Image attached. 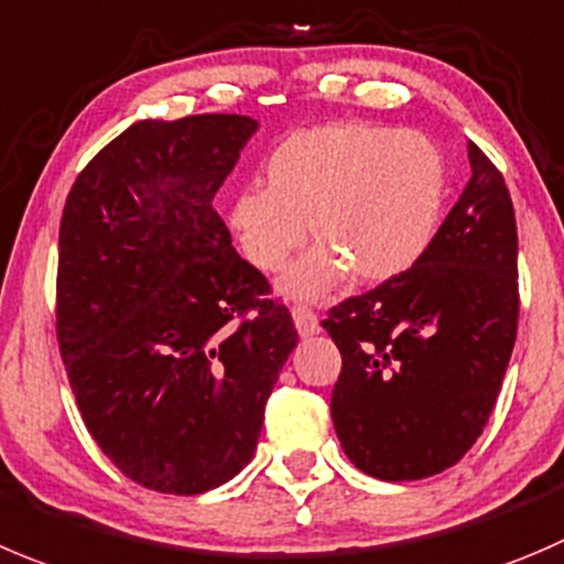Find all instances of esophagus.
Listing matches in <instances>:
<instances>
[{
    "instance_id": "esophagus-1",
    "label": "esophagus",
    "mask_w": 564,
    "mask_h": 564,
    "mask_svg": "<svg viewBox=\"0 0 564 564\" xmlns=\"http://www.w3.org/2000/svg\"><path fill=\"white\" fill-rule=\"evenodd\" d=\"M293 324H296L299 335L302 337H313L321 332L318 315H315L310 307H302V304H299V307H293Z\"/></svg>"
}]
</instances>
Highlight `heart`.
<instances>
[{
    "label": "heart",
    "mask_w": 564,
    "mask_h": 564,
    "mask_svg": "<svg viewBox=\"0 0 564 564\" xmlns=\"http://www.w3.org/2000/svg\"><path fill=\"white\" fill-rule=\"evenodd\" d=\"M265 187H240L229 229L260 271L285 268L310 235L318 240L282 282L296 299L335 291L348 271L382 285L429 251L446 207V163L421 132L368 121H329L293 132L262 165Z\"/></svg>",
    "instance_id": "b5f03b06"
}]
</instances>
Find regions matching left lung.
<instances>
[{
	"label": "left lung",
	"instance_id": "8db88e82",
	"mask_svg": "<svg viewBox=\"0 0 564 564\" xmlns=\"http://www.w3.org/2000/svg\"><path fill=\"white\" fill-rule=\"evenodd\" d=\"M470 180L426 254L321 321L343 368L332 421L382 481L426 479L485 429L518 335V227L503 176L468 143Z\"/></svg>",
	"mask_w": 564,
	"mask_h": 564
}]
</instances>
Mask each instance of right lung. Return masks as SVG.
<instances>
[{"mask_svg":"<svg viewBox=\"0 0 564 564\" xmlns=\"http://www.w3.org/2000/svg\"><path fill=\"white\" fill-rule=\"evenodd\" d=\"M257 127L229 112L138 121L85 165L63 207L68 384L96 446L149 490L196 496L240 474L299 343L213 207Z\"/></svg>","mask_w":564,"mask_h":564,"instance_id":"obj_1","label":"right lung"}]
</instances>
